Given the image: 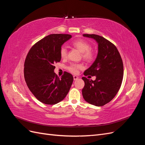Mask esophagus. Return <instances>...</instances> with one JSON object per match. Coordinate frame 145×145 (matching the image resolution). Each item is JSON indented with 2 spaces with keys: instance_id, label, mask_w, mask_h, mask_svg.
Instances as JSON below:
<instances>
[{
  "instance_id": "esophagus-1",
  "label": "esophagus",
  "mask_w": 145,
  "mask_h": 145,
  "mask_svg": "<svg viewBox=\"0 0 145 145\" xmlns=\"http://www.w3.org/2000/svg\"><path fill=\"white\" fill-rule=\"evenodd\" d=\"M73 78H74V80H77L78 78V77H77V76H74Z\"/></svg>"
}]
</instances>
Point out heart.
<instances>
[{
    "instance_id": "1",
    "label": "heart",
    "mask_w": 145,
    "mask_h": 145,
    "mask_svg": "<svg viewBox=\"0 0 145 145\" xmlns=\"http://www.w3.org/2000/svg\"><path fill=\"white\" fill-rule=\"evenodd\" d=\"M72 45L74 47H76L77 49L79 50L82 53L83 57L87 60H91L93 58V52H92L89 49L91 46L89 43L86 42V40H82V39H79L74 41L72 43ZM67 48L65 46H63L61 47L60 50V54L61 57L65 59L67 56ZM83 68V65L82 64H76V63H72L69 66L68 69L71 72L74 74H76L78 72V71L79 69Z\"/></svg>"
}]
</instances>
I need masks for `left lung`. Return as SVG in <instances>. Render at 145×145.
<instances>
[{
	"label": "left lung",
	"instance_id": "obj_1",
	"mask_svg": "<svg viewBox=\"0 0 145 145\" xmlns=\"http://www.w3.org/2000/svg\"><path fill=\"white\" fill-rule=\"evenodd\" d=\"M98 44V53L94 63L83 73L95 76V80L83 77L85 86L83 97L94 106H102L111 101L119 90L123 77V64L116 46L97 34H83Z\"/></svg>",
	"mask_w": 145,
	"mask_h": 145
}]
</instances>
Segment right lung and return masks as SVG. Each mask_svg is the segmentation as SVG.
<instances>
[{"instance_id": "add662e5", "label": "right lung", "mask_w": 145, "mask_h": 145, "mask_svg": "<svg viewBox=\"0 0 145 145\" xmlns=\"http://www.w3.org/2000/svg\"><path fill=\"white\" fill-rule=\"evenodd\" d=\"M71 37L70 34L48 35L31 48L26 57L25 82L33 94L43 103H59L65 98L72 85V74L65 72L59 78L54 72V64L61 60L60 48Z\"/></svg>"}]
</instances>
